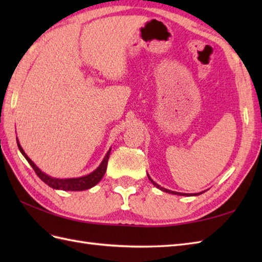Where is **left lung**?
I'll use <instances>...</instances> for the list:
<instances>
[{
    "label": "left lung",
    "instance_id": "left-lung-1",
    "mask_svg": "<svg viewBox=\"0 0 262 262\" xmlns=\"http://www.w3.org/2000/svg\"><path fill=\"white\" fill-rule=\"evenodd\" d=\"M147 177H148V179L151 180V182L153 183V185L157 187V188H159L160 190H162V191H165V192H169V193H172V194H179V196H198V194H200V193H203V192H198V193H181V192H177V191H172V190H169V189H165V188H163V187H161V186H159L158 183H155L152 179H151V177H149L148 174H147Z\"/></svg>",
    "mask_w": 262,
    "mask_h": 262
}]
</instances>
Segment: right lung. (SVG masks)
Listing matches in <instances>:
<instances>
[{
	"mask_svg": "<svg viewBox=\"0 0 262 262\" xmlns=\"http://www.w3.org/2000/svg\"><path fill=\"white\" fill-rule=\"evenodd\" d=\"M16 143H18V147L20 149V152L22 155L26 158V160L29 162V164L32 166V169L35 170L37 176L40 178V179L48 185L49 187H52L54 189H58V190H66V191H81V190H86V189H90L94 187L97 183L102 179V177L105 173V170H107V165H108V160H109V155L110 151L107 152L105 154L104 159L102 160L101 164H100L98 168L91 172L90 174L84 176V177H80V178H72V179H56V178H52L47 176L46 173L38 168V166L32 162V161L28 158V155L25 153L24 148L21 147L19 141L16 140Z\"/></svg>",
	"mask_w": 262,
	"mask_h": 262,
	"instance_id": "1",
	"label": "right lung"
}]
</instances>
